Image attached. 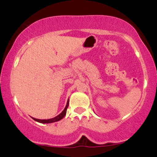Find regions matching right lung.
Masks as SVG:
<instances>
[{"label": "right lung", "instance_id": "obj_1", "mask_svg": "<svg viewBox=\"0 0 157 157\" xmlns=\"http://www.w3.org/2000/svg\"><path fill=\"white\" fill-rule=\"evenodd\" d=\"M68 104H69V102H68V100L67 101V104H66V106L65 107V109H63V111H62V112L60 113V114L58 115L57 117H56L54 118H52V119H35V118H33V117H31V118L33 120H35L36 121L39 122V123H42V124L53 123V122H56L58 121H60V120H61L66 116V110H67V108H68Z\"/></svg>", "mask_w": 157, "mask_h": 157}]
</instances>
